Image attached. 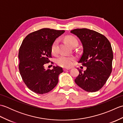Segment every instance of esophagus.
<instances>
[{
  "label": "esophagus",
  "mask_w": 123,
  "mask_h": 123,
  "mask_svg": "<svg viewBox=\"0 0 123 123\" xmlns=\"http://www.w3.org/2000/svg\"><path fill=\"white\" fill-rule=\"evenodd\" d=\"M70 70V68H64L63 69V70L64 71H67V70Z\"/></svg>",
  "instance_id": "esophagus-1"
}]
</instances>
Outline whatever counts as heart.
I'll use <instances>...</instances> for the list:
<instances>
[{
  "label": "heart",
  "mask_w": 123,
  "mask_h": 123,
  "mask_svg": "<svg viewBox=\"0 0 123 123\" xmlns=\"http://www.w3.org/2000/svg\"><path fill=\"white\" fill-rule=\"evenodd\" d=\"M65 41L67 42V43L69 44L70 46L71 47L75 45V44H78V41L76 38L74 36H67L65 38ZM58 45H59V40H56L52 44L51 47V51L53 54H56L58 49ZM74 58L72 56L64 55H62L60 56L59 57L56 59V63L58 64L59 66L65 67L68 68L72 66L74 63Z\"/></svg>",
  "instance_id": "b5f03b06"
}]
</instances>
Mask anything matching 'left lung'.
Segmentation results:
<instances>
[{
    "mask_svg": "<svg viewBox=\"0 0 123 123\" xmlns=\"http://www.w3.org/2000/svg\"><path fill=\"white\" fill-rule=\"evenodd\" d=\"M71 33L79 38L83 53L78 63L87 67L74 80L76 84L88 92H96L103 87L112 71L113 53L111 44L105 36L87 28H77Z\"/></svg>",
    "mask_w": 123,
    "mask_h": 123,
    "instance_id": "obj_1",
    "label": "left lung"
}]
</instances>
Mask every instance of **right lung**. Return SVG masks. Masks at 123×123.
<instances>
[{
    "label": "right lung",
    "instance_id": "right-lung-1",
    "mask_svg": "<svg viewBox=\"0 0 123 123\" xmlns=\"http://www.w3.org/2000/svg\"><path fill=\"white\" fill-rule=\"evenodd\" d=\"M50 28H42L29 34L19 50V70L27 87L38 94L48 93L55 87L62 68L53 67L46 70L44 65L52 57L51 47L56 38L64 33Z\"/></svg>",
    "mask_w": 123,
    "mask_h": 123
}]
</instances>
